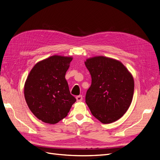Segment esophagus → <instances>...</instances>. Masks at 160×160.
Returning a JSON list of instances; mask_svg holds the SVG:
<instances>
[{
    "instance_id": "obj_1",
    "label": "esophagus",
    "mask_w": 160,
    "mask_h": 160,
    "mask_svg": "<svg viewBox=\"0 0 160 160\" xmlns=\"http://www.w3.org/2000/svg\"><path fill=\"white\" fill-rule=\"evenodd\" d=\"M76 99H77V101H78V102H81V101L83 100V96L82 95H78L76 97Z\"/></svg>"
}]
</instances>
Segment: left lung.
<instances>
[{"mask_svg":"<svg viewBox=\"0 0 160 160\" xmlns=\"http://www.w3.org/2000/svg\"><path fill=\"white\" fill-rule=\"evenodd\" d=\"M85 64L91 76L85 102L92 115L104 124L118 120L132 103V75L122 62L107 57L89 58Z\"/></svg>","mask_w":160,"mask_h":160,"instance_id":"1","label":"left lung"}]
</instances>
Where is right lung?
Here are the masks:
<instances>
[{"label": "right lung", "instance_id": "1", "mask_svg": "<svg viewBox=\"0 0 160 160\" xmlns=\"http://www.w3.org/2000/svg\"><path fill=\"white\" fill-rule=\"evenodd\" d=\"M72 57L53 55L32 67L24 87L28 108L42 122L55 124L65 118L76 99L65 79Z\"/></svg>", "mask_w": 160, "mask_h": 160}]
</instances>
